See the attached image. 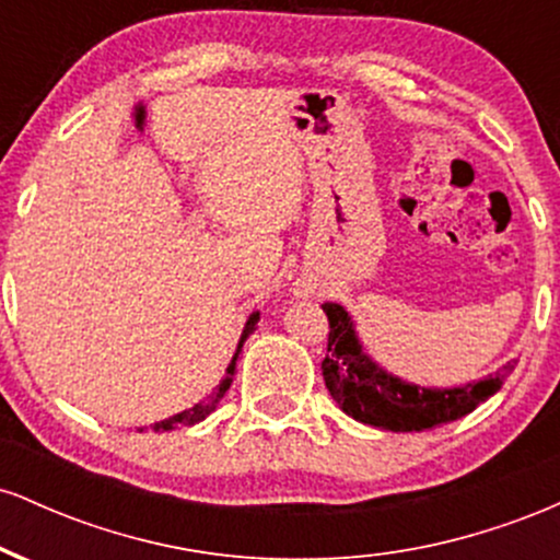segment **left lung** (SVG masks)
<instances>
[{
    "instance_id": "8db88e82",
    "label": "left lung",
    "mask_w": 560,
    "mask_h": 560,
    "mask_svg": "<svg viewBox=\"0 0 560 560\" xmlns=\"http://www.w3.org/2000/svg\"><path fill=\"white\" fill-rule=\"evenodd\" d=\"M320 307L329 318V342L320 363L326 389L347 416L387 432H423L460 419L492 397L503 378L516 369V363H505L494 376L455 389H423L405 384L384 374L365 355L342 305L324 302Z\"/></svg>"
}]
</instances>
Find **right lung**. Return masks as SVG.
Here are the masks:
<instances>
[{"instance_id": "add662e5", "label": "right lung", "mask_w": 560, "mask_h": 560, "mask_svg": "<svg viewBox=\"0 0 560 560\" xmlns=\"http://www.w3.org/2000/svg\"><path fill=\"white\" fill-rule=\"evenodd\" d=\"M258 318H260V313H253V316H249L247 326H244V331H242L240 347H236V352H234V361L229 363V369H226V376H223V382L218 384V392H213V397H210V400H202V402H197L195 408H189V410H182V413L171 416V419H165V421L155 423V427H152V432H171V429H178V427H191V423H197V421L208 419V416L213 413V410H215V402L221 400L223 395H226V389L231 387V382H234L236 358H240V352H242V345H244V339H247L249 334L255 331V324H258Z\"/></svg>"}]
</instances>
